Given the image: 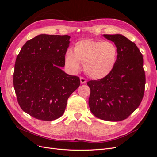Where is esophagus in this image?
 <instances>
[{
    "mask_svg": "<svg viewBox=\"0 0 157 157\" xmlns=\"http://www.w3.org/2000/svg\"><path fill=\"white\" fill-rule=\"evenodd\" d=\"M80 83L81 84H85L86 82V80L82 77H80Z\"/></svg>",
    "mask_w": 157,
    "mask_h": 157,
    "instance_id": "1",
    "label": "esophagus"
}]
</instances>
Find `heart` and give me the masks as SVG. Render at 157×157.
<instances>
[{"label":"heart","mask_w":157,"mask_h":157,"mask_svg":"<svg viewBox=\"0 0 157 157\" xmlns=\"http://www.w3.org/2000/svg\"><path fill=\"white\" fill-rule=\"evenodd\" d=\"M118 56L115 45L109 42L87 39L75 44L73 52L68 50L65 55L66 65L77 71L83 63L85 73L90 77H105L115 67Z\"/></svg>","instance_id":"b5f03b06"}]
</instances>
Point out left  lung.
<instances>
[{"label":"left lung","mask_w":157,"mask_h":157,"mask_svg":"<svg viewBox=\"0 0 157 157\" xmlns=\"http://www.w3.org/2000/svg\"><path fill=\"white\" fill-rule=\"evenodd\" d=\"M115 43L118 56L115 67L105 77L90 80V111L101 120L126 119L139 107L144 97L145 75L143 56L134 42L121 34L103 35Z\"/></svg>","instance_id":"left-lung-1"}]
</instances>
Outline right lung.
I'll return each mask as SVG.
<instances>
[{"label":"right lung","mask_w":157,"mask_h":157,"mask_svg":"<svg viewBox=\"0 0 157 157\" xmlns=\"http://www.w3.org/2000/svg\"><path fill=\"white\" fill-rule=\"evenodd\" d=\"M69 35L41 34L28 40L17 55L13 87L23 111L36 119L51 121L63 115L80 78L61 69L70 43Z\"/></svg>","instance_id":"obj_1"}]
</instances>
